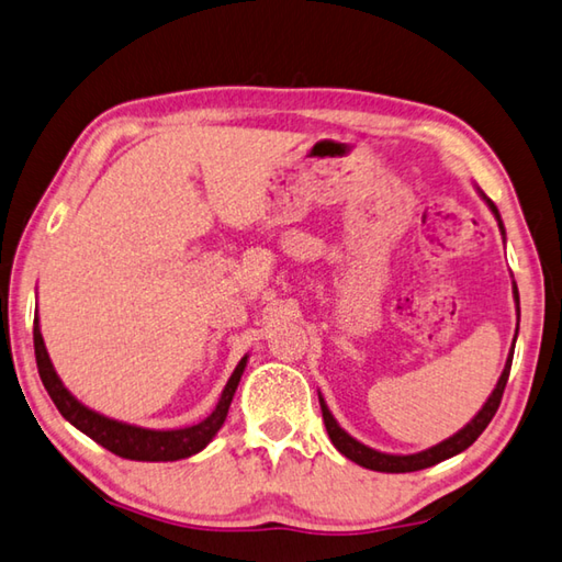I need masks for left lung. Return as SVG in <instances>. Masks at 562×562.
<instances>
[{
    "mask_svg": "<svg viewBox=\"0 0 562 562\" xmlns=\"http://www.w3.org/2000/svg\"><path fill=\"white\" fill-rule=\"evenodd\" d=\"M477 193L482 195V200L486 205H490L492 215L496 217V222H499V229L502 235H506L504 232V222H502V215L499 210H496V205L492 203L490 198H486L482 190L477 188ZM514 301H516V313L518 317H521V311H518V289L514 283ZM516 335H518V325H516ZM516 335H514V342H516ZM512 359H514V347L509 357H506V364H504V372L499 376V381H496L494 391L490 394V398H486V404L480 408L477 416H474L468 426H464L462 430L454 432V436H450L448 440L438 442V446H432L428 450H420V452H413V454H389V452H379L374 448L364 446V442L355 440L349 432L340 426V423L335 420V416L330 413V408H327L323 394H317V398H321V411H323V420H325V428H327V436H330L333 446L340 450L347 460L357 462L359 468H367V470H374V472H416V470H426V468H432V464H438L442 460L452 458V454H460L462 450H468L474 440H477L482 436V430L490 426V420L494 418L496 408H499L502 404V394H504V386L506 381H509V372H512Z\"/></svg>",
    "mask_w": 562,
    "mask_h": 562,
    "instance_id": "8db88e82",
    "label": "left lung"
}]
</instances>
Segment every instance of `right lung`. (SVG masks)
<instances>
[{
    "mask_svg": "<svg viewBox=\"0 0 562 562\" xmlns=\"http://www.w3.org/2000/svg\"><path fill=\"white\" fill-rule=\"evenodd\" d=\"M34 349H36V364H38L41 381H44L48 396L60 411V416L66 418L70 426H76L80 432H85V436L92 438L94 442H100L102 448L120 454L124 460H139V462H173V460L190 458V454L203 450L207 442L217 436L222 423H225L232 396H235L239 379L245 374V367L249 359V355L239 359L235 372H232L225 389H222V396L217 401L215 411L210 413L205 420H200L195 426H188V428L154 430V428H142V426H132V423L108 418L102 416V413L80 404V401L66 389V384H63L60 376L56 374V369H53L48 349L44 345V335H41L38 315L34 317Z\"/></svg>",
    "mask_w": 562,
    "mask_h": 562,
    "instance_id": "right-lung-1",
    "label": "right lung"
}]
</instances>
